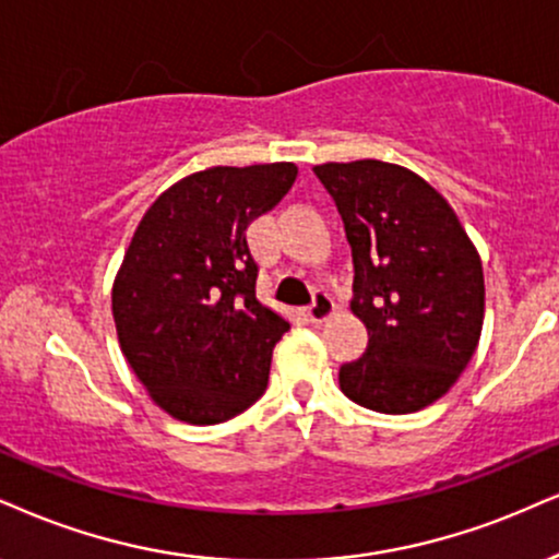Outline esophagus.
<instances>
[{
	"mask_svg": "<svg viewBox=\"0 0 559 559\" xmlns=\"http://www.w3.org/2000/svg\"><path fill=\"white\" fill-rule=\"evenodd\" d=\"M334 300L332 298H329V295L326 293H316L313 295V302H311V306H308L306 308V319H308V323H323V321H326L329 319V316H332L334 313Z\"/></svg>",
	"mask_w": 559,
	"mask_h": 559,
	"instance_id": "34e87169",
	"label": "esophagus"
}]
</instances>
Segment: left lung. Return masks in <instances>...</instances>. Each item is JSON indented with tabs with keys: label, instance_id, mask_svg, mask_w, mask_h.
<instances>
[{
	"label": "left lung",
	"instance_id": "8db88e82",
	"mask_svg": "<svg viewBox=\"0 0 559 559\" xmlns=\"http://www.w3.org/2000/svg\"><path fill=\"white\" fill-rule=\"evenodd\" d=\"M313 174L344 223L353 313L368 329L360 360L340 368L344 396L383 415L425 409L477 349L485 319L477 248L451 204L402 165L326 163Z\"/></svg>",
	"mask_w": 559,
	"mask_h": 559
}]
</instances>
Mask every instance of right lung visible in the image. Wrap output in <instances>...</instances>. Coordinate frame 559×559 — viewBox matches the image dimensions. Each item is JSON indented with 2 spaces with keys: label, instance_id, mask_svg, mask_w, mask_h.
I'll use <instances>...</instances> for the list:
<instances>
[{
  "label": "right lung",
  "instance_id": "right-lung-1",
  "mask_svg": "<svg viewBox=\"0 0 559 559\" xmlns=\"http://www.w3.org/2000/svg\"><path fill=\"white\" fill-rule=\"evenodd\" d=\"M293 163L210 168L155 199L114 282L121 353L170 417L217 425L266 391L290 329L257 300L246 227L293 189Z\"/></svg>",
  "mask_w": 559,
  "mask_h": 559
}]
</instances>
